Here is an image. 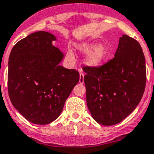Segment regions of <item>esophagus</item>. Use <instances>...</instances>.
Instances as JSON below:
<instances>
[{
  "instance_id": "obj_1",
  "label": "esophagus",
  "mask_w": 154,
  "mask_h": 154,
  "mask_svg": "<svg viewBox=\"0 0 154 154\" xmlns=\"http://www.w3.org/2000/svg\"><path fill=\"white\" fill-rule=\"evenodd\" d=\"M84 82V73L80 72L79 74V83L82 84Z\"/></svg>"
}]
</instances>
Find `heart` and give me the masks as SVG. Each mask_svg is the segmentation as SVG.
I'll return each instance as SVG.
<instances>
[{
    "label": "heart",
    "mask_w": 154,
    "mask_h": 154,
    "mask_svg": "<svg viewBox=\"0 0 154 154\" xmlns=\"http://www.w3.org/2000/svg\"><path fill=\"white\" fill-rule=\"evenodd\" d=\"M79 50L84 54H88L86 57V63L89 65L96 67L100 64L107 58L110 54V49L106 46H99L97 47V43H84L79 46ZM68 56L71 58L73 57V53L71 50H68Z\"/></svg>",
    "instance_id": "obj_1"
}]
</instances>
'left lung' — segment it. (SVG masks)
Here are the masks:
<instances>
[{
    "label": "left lung",
    "instance_id": "8db88e82",
    "mask_svg": "<svg viewBox=\"0 0 154 154\" xmlns=\"http://www.w3.org/2000/svg\"><path fill=\"white\" fill-rule=\"evenodd\" d=\"M86 103L93 119L103 125L124 120L141 100L146 82L145 57L137 40L119 39L115 57L99 67L84 66Z\"/></svg>",
    "mask_w": 154,
    "mask_h": 154
}]
</instances>
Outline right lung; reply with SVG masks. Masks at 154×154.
Listing matches in <instances>:
<instances>
[{
	"label": "right lung",
	"instance_id": "1",
	"mask_svg": "<svg viewBox=\"0 0 154 154\" xmlns=\"http://www.w3.org/2000/svg\"><path fill=\"white\" fill-rule=\"evenodd\" d=\"M53 34L33 32L13 47L9 56L8 90L11 103L29 122L47 125L61 115L79 81L75 69L60 65L64 55L52 44Z\"/></svg>",
	"mask_w": 154,
	"mask_h": 154
}]
</instances>
